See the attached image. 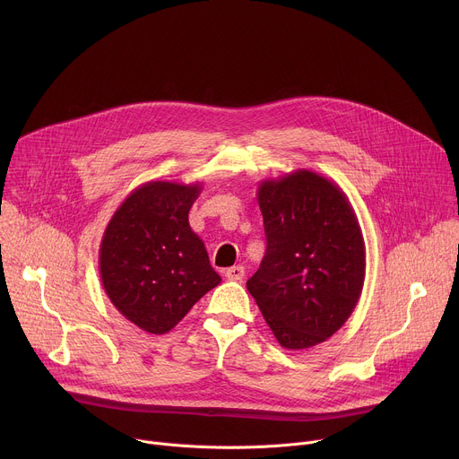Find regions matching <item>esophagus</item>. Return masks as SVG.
<instances>
[{
	"instance_id": "1",
	"label": "esophagus",
	"mask_w": 459,
	"mask_h": 459,
	"mask_svg": "<svg viewBox=\"0 0 459 459\" xmlns=\"http://www.w3.org/2000/svg\"><path fill=\"white\" fill-rule=\"evenodd\" d=\"M225 276H227V280H230V281H241L243 276H245V269H243L241 265L230 267V269L225 271Z\"/></svg>"
}]
</instances>
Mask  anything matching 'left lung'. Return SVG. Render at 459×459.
<instances>
[{
	"mask_svg": "<svg viewBox=\"0 0 459 459\" xmlns=\"http://www.w3.org/2000/svg\"><path fill=\"white\" fill-rule=\"evenodd\" d=\"M267 250L247 281L278 343L316 347L336 334L365 281V241L347 194L299 169L257 186Z\"/></svg>",
	"mask_w": 459,
	"mask_h": 459,
	"instance_id": "left-lung-1",
	"label": "left lung"
}]
</instances>
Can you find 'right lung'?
Instances as JSON below:
<instances>
[{
    "label": "right lung",
    "mask_w": 459,
    "mask_h": 459,
    "mask_svg": "<svg viewBox=\"0 0 459 459\" xmlns=\"http://www.w3.org/2000/svg\"><path fill=\"white\" fill-rule=\"evenodd\" d=\"M202 183L149 181L130 192L100 245V276L117 312L149 334H167L220 274L188 225Z\"/></svg>",
    "instance_id": "right-lung-1"
}]
</instances>
